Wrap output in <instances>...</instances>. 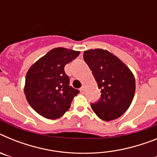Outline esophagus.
<instances>
[{
	"instance_id": "34e87169",
	"label": "esophagus",
	"mask_w": 157,
	"mask_h": 157,
	"mask_svg": "<svg viewBox=\"0 0 157 157\" xmlns=\"http://www.w3.org/2000/svg\"><path fill=\"white\" fill-rule=\"evenodd\" d=\"M84 90H85V88H84V86H82L81 89H80V92L83 93L84 92Z\"/></svg>"
}]
</instances>
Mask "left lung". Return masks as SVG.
I'll list each match as a JSON object with an SVG mask.
<instances>
[{"label": "left lung", "instance_id": "1", "mask_svg": "<svg viewBox=\"0 0 157 157\" xmlns=\"http://www.w3.org/2000/svg\"><path fill=\"white\" fill-rule=\"evenodd\" d=\"M83 57L101 89V99L91 104L92 110L102 120H116L129 109L134 99V74L122 60L106 49H89L84 52Z\"/></svg>", "mask_w": 157, "mask_h": 157}]
</instances>
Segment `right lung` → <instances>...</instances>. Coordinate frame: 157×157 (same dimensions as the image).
Segmentation results:
<instances>
[{"instance_id":"right-lung-1","label":"right lung","mask_w":157,"mask_h":157,"mask_svg":"<svg viewBox=\"0 0 157 157\" xmlns=\"http://www.w3.org/2000/svg\"><path fill=\"white\" fill-rule=\"evenodd\" d=\"M79 53L62 47L52 48L27 71L25 96L32 109L43 117L56 120L63 116L79 93L69 86V77L64 71L65 65Z\"/></svg>"}]
</instances>
